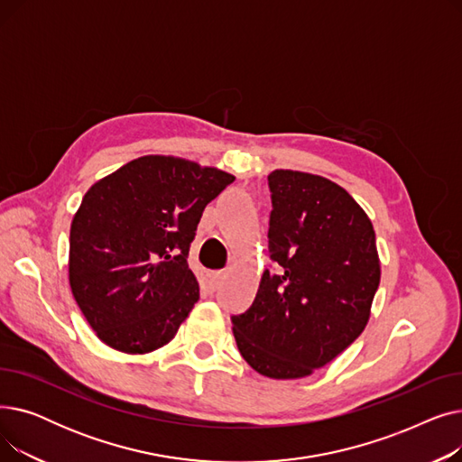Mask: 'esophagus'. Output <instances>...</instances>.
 <instances>
[{"instance_id":"obj_1","label":"esophagus","mask_w":462,"mask_h":462,"mask_svg":"<svg viewBox=\"0 0 462 462\" xmlns=\"http://www.w3.org/2000/svg\"><path fill=\"white\" fill-rule=\"evenodd\" d=\"M223 281V272H206L202 275V288L206 292H215V290L221 286Z\"/></svg>"}]
</instances>
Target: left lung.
<instances>
[{
    "mask_svg": "<svg viewBox=\"0 0 462 462\" xmlns=\"http://www.w3.org/2000/svg\"><path fill=\"white\" fill-rule=\"evenodd\" d=\"M265 270L253 305L232 317L239 354L268 378H303L365 329L380 284L371 218L337 183L275 170Z\"/></svg>",
    "mask_w": 462,
    "mask_h": 462,
    "instance_id": "obj_1",
    "label": "left lung"
}]
</instances>
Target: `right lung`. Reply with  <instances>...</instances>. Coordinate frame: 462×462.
Masks as SVG:
<instances>
[{
	"instance_id": "add662e5",
	"label": "right lung",
	"mask_w": 462,
	"mask_h": 462,
	"mask_svg": "<svg viewBox=\"0 0 462 462\" xmlns=\"http://www.w3.org/2000/svg\"><path fill=\"white\" fill-rule=\"evenodd\" d=\"M236 178L164 155L138 157L91 185L72 218L69 282L105 345L148 354L200 298L187 263L204 208Z\"/></svg>"
}]
</instances>
